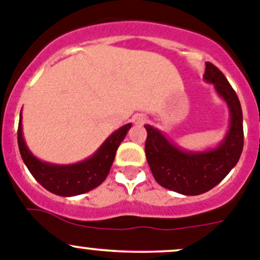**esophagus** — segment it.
I'll return each instance as SVG.
<instances>
[{"mask_svg":"<svg viewBox=\"0 0 260 260\" xmlns=\"http://www.w3.org/2000/svg\"><path fill=\"white\" fill-rule=\"evenodd\" d=\"M133 123H135L136 125H142L145 124L147 121V118L145 115H142V114H136L135 116H133Z\"/></svg>","mask_w":260,"mask_h":260,"instance_id":"esophagus-1","label":"esophagus"}]
</instances>
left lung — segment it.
Listing matches in <instances>:
<instances>
[{
  "instance_id": "1",
  "label": "left lung",
  "mask_w": 260,
  "mask_h": 260,
  "mask_svg": "<svg viewBox=\"0 0 260 260\" xmlns=\"http://www.w3.org/2000/svg\"><path fill=\"white\" fill-rule=\"evenodd\" d=\"M203 79L214 84L231 113L229 129L219 146L198 153L182 150L168 141L160 131L145 125V153L154 179L163 188L184 196H198L216 186L237 165L244 149L242 109L237 94L212 63H206Z\"/></svg>"
}]
</instances>
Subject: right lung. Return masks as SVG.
<instances>
[{
  "instance_id": "1",
  "label": "right lung",
  "mask_w": 260,
  "mask_h": 260,
  "mask_svg": "<svg viewBox=\"0 0 260 260\" xmlns=\"http://www.w3.org/2000/svg\"><path fill=\"white\" fill-rule=\"evenodd\" d=\"M132 124H125L107 137L101 147L90 158L75 165L59 166L43 162L37 159L25 145L22 131V114L18 127V145L23 162L32 174V176L51 193L72 197L86 193L101 185L110 172L115 159L119 145L124 140L125 135Z\"/></svg>"
}]
</instances>
